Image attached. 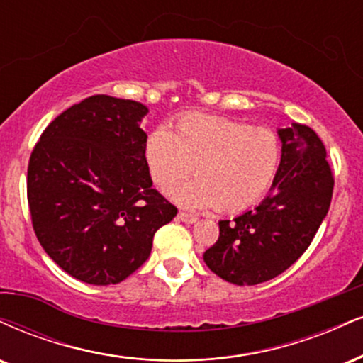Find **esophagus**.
<instances>
[{
	"label": "esophagus",
	"mask_w": 363,
	"mask_h": 363,
	"mask_svg": "<svg viewBox=\"0 0 363 363\" xmlns=\"http://www.w3.org/2000/svg\"><path fill=\"white\" fill-rule=\"evenodd\" d=\"M177 218L181 221H184V223H196V221H198V216L196 215H189V213H186V211H179L177 213Z\"/></svg>",
	"instance_id": "1"
}]
</instances>
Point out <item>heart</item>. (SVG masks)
I'll list each match as a JSON object with an SVG mask.
<instances>
[{
  "label": "heart",
  "mask_w": 363,
  "mask_h": 363,
  "mask_svg": "<svg viewBox=\"0 0 363 363\" xmlns=\"http://www.w3.org/2000/svg\"><path fill=\"white\" fill-rule=\"evenodd\" d=\"M282 147L269 128L209 115L179 118L174 133L157 128L143 147L148 174L162 193L193 176L172 198L189 209L235 213L250 208L269 191L281 165Z\"/></svg>",
  "instance_id": "b5f03b06"
}]
</instances>
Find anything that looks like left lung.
Masks as SVG:
<instances>
[{"instance_id":"1","label":"left lung","mask_w":363,"mask_h":363,"mask_svg":"<svg viewBox=\"0 0 363 363\" xmlns=\"http://www.w3.org/2000/svg\"><path fill=\"white\" fill-rule=\"evenodd\" d=\"M282 157L272 193L257 208L220 221V237L204 252L216 276L255 286L289 269L311 245L333 196L335 177L314 130L294 123L279 130Z\"/></svg>"}]
</instances>
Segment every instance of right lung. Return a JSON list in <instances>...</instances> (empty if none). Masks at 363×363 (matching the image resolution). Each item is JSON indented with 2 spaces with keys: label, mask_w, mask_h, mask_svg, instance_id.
I'll return each instance as SVG.
<instances>
[{
  "label": "right lung",
  "mask_w": 363,
  "mask_h": 363,
  "mask_svg": "<svg viewBox=\"0 0 363 363\" xmlns=\"http://www.w3.org/2000/svg\"><path fill=\"white\" fill-rule=\"evenodd\" d=\"M147 106L96 94L43 130L28 162L32 225L69 276L118 284L148 259L155 231L177 208L152 187L140 121Z\"/></svg>",
  "instance_id": "right-lung-1"
}]
</instances>
